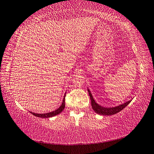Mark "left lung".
I'll return each mask as SVG.
<instances>
[{"label": "left lung", "mask_w": 154, "mask_h": 154, "mask_svg": "<svg viewBox=\"0 0 154 154\" xmlns=\"http://www.w3.org/2000/svg\"><path fill=\"white\" fill-rule=\"evenodd\" d=\"M88 92H89V95L90 97L91 105H92V107L94 109V111L96 113L103 115V116H111V115H114L118 113V112L121 111L122 109H124L130 102H131V100H129L126 103L122 104V105L116 106V107H103V106L99 105L98 104L95 102V100H94V98L92 97V94L90 93V91L88 89Z\"/></svg>", "instance_id": "8db88e82"}]
</instances>
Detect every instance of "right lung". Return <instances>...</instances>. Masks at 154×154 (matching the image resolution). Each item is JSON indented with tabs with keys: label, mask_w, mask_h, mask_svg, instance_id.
Returning a JSON list of instances; mask_svg holds the SVG:
<instances>
[{
	"label": "right lung",
	"mask_w": 154,
	"mask_h": 154,
	"mask_svg": "<svg viewBox=\"0 0 154 154\" xmlns=\"http://www.w3.org/2000/svg\"><path fill=\"white\" fill-rule=\"evenodd\" d=\"M65 107V96L63 99V101H62V103L61 106L60 107L56 109L54 111L50 112V113H42V114H38V113H32V112H30L33 116L38 117V118H51V117L55 116L56 115H58L59 113H60L61 112L64 110V109Z\"/></svg>",
	"instance_id": "right-lung-1"
}]
</instances>
